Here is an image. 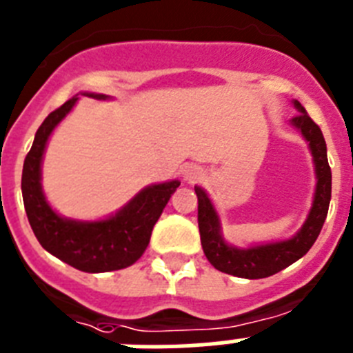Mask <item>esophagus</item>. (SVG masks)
<instances>
[{"label":"esophagus","instance_id":"esophagus-1","mask_svg":"<svg viewBox=\"0 0 353 353\" xmlns=\"http://www.w3.org/2000/svg\"><path fill=\"white\" fill-rule=\"evenodd\" d=\"M183 176H185L187 180L194 182V180H198L199 176H201V171H199L196 166H187L185 170H183Z\"/></svg>","mask_w":353,"mask_h":353}]
</instances>
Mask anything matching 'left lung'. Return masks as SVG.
<instances>
[{
    "mask_svg": "<svg viewBox=\"0 0 353 353\" xmlns=\"http://www.w3.org/2000/svg\"><path fill=\"white\" fill-rule=\"evenodd\" d=\"M295 108L299 109V114L292 118V125L297 127L302 136L310 141L318 182L310 217L293 239L249 249H236L228 245L221 236L219 217L215 214L214 205L210 203L207 192L201 187H194L196 196H198V226L203 252L207 260L221 272L245 277V279H261V277L272 276L304 256L322 232L327 212H329L330 189H332V173L327 161V145L320 127L305 113L301 102L295 101Z\"/></svg>",
    "mask_w": 353,
    "mask_h": 353,
    "instance_id": "8db88e82",
    "label": "left lung"
}]
</instances>
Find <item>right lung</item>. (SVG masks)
<instances>
[{
    "label": "right lung",
    "mask_w": 353,
    "mask_h": 353,
    "mask_svg": "<svg viewBox=\"0 0 353 353\" xmlns=\"http://www.w3.org/2000/svg\"><path fill=\"white\" fill-rule=\"evenodd\" d=\"M88 95V93H86ZM93 99L105 95L90 93ZM77 97H72L54 109L35 134V141L24 159L23 199L31 230L40 245L65 263L83 272H109L125 269L138 261L150 242V235L171 194L180 185L179 180L143 189L117 215L97 223L63 219L43 198L40 185V164L52 129L74 108Z\"/></svg>",
    "instance_id": "obj_1"
}]
</instances>
